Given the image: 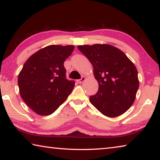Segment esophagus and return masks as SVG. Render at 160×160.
I'll return each mask as SVG.
<instances>
[{"mask_svg":"<svg viewBox=\"0 0 160 160\" xmlns=\"http://www.w3.org/2000/svg\"><path fill=\"white\" fill-rule=\"evenodd\" d=\"M85 80V77H82L80 80H78V83H82Z\"/></svg>","mask_w":160,"mask_h":160,"instance_id":"1","label":"esophagus"}]
</instances>
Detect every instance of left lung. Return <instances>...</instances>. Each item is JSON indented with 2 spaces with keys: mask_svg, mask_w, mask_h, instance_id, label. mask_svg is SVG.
Listing matches in <instances>:
<instances>
[{
  "mask_svg": "<svg viewBox=\"0 0 160 160\" xmlns=\"http://www.w3.org/2000/svg\"><path fill=\"white\" fill-rule=\"evenodd\" d=\"M78 48L92 64L99 83L97 92L90 97V102L109 117L123 114L132 104L139 88L135 65L123 51L109 44Z\"/></svg>",
  "mask_w": 160,
  "mask_h": 160,
  "instance_id": "obj_1",
  "label": "left lung"
}]
</instances>
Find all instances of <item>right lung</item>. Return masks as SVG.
Wrapping results in <instances>:
<instances>
[{"label": "right lung", "mask_w": 160, "mask_h": 160, "mask_svg": "<svg viewBox=\"0 0 160 160\" xmlns=\"http://www.w3.org/2000/svg\"><path fill=\"white\" fill-rule=\"evenodd\" d=\"M74 48L72 45L48 46L24 64L18 75L20 94L37 114H51L71 93L75 81L66 78L63 63Z\"/></svg>", "instance_id": "add662e5"}]
</instances>
